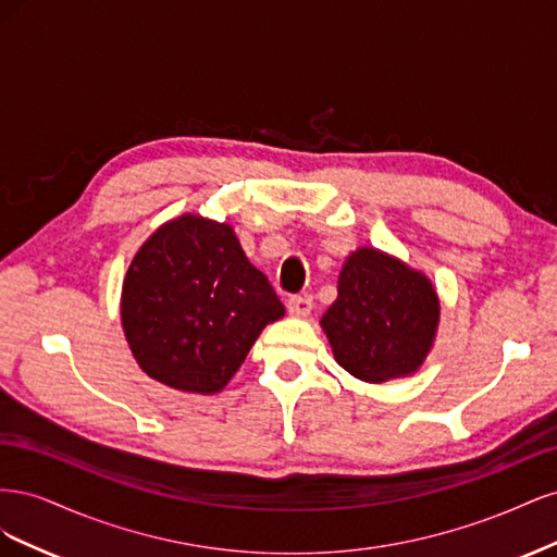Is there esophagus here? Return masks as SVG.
Here are the masks:
<instances>
[{"label":"esophagus","instance_id":"34e87169","mask_svg":"<svg viewBox=\"0 0 557 557\" xmlns=\"http://www.w3.org/2000/svg\"><path fill=\"white\" fill-rule=\"evenodd\" d=\"M311 307H313V299L311 295H293L288 299V311L293 315H309L311 313Z\"/></svg>","mask_w":557,"mask_h":557}]
</instances>
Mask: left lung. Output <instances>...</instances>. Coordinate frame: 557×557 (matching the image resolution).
<instances>
[{"label":"left lung","mask_w":557,"mask_h":557,"mask_svg":"<svg viewBox=\"0 0 557 557\" xmlns=\"http://www.w3.org/2000/svg\"><path fill=\"white\" fill-rule=\"evenodd\" d=\"M436 323L432 283L374 248L346 260L339 295L320 320L336 362L369 383L413 374L432 348Z\"/></svg>","instance_id":"left-lung-1"}]
</instances>
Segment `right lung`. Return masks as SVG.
<instances>
[{
	"mask_svg": "<svg viewBox=\"0 0 557 557\" xmlns=\"http://www.w3.org/2000/svg\"><path fill=\"white\" fill-rule=\"evenodd\" d=\"M285 313L225 223L185 213L134 256L123 327L144 372L185 393L223 391L267 323Z\"/></svg>",
	"mask_w": 557,
	"mask_h": 557,
	"instance_id": "obj_1",
	"label": "right lung"
}]
</instances>
